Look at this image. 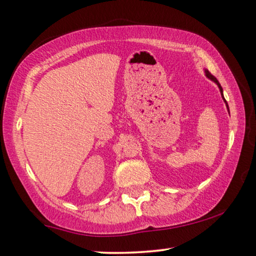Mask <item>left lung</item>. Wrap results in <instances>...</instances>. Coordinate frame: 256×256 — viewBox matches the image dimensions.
Listing matches in <instances>:
<instances>
[{"label": "left lung", "mask_w": 256, "mask_h": 256, "mask_svg": "<svg viewBox=\"0 0 256 256\" xmlns=\"http://www.w3.org/2000/svg\"><path fill=\"white\" fill-rule=\"evenodd\" d=\"M206 76H207V77L210 79V80H212L214 82H216L217 84V86H218V88H220V94H222V98H223V100H224V102H226V108H228V102L226 101V98H224V96H223V88H222V86L220 85V82H218V80H217L215 77H214V76L210 74V72L209 71H207L206 70Z\"/></svg>", "instance_id": "8db88e82"}]
</instances>
